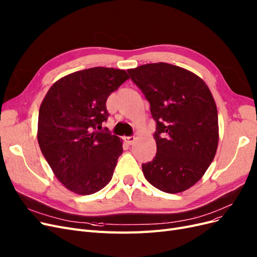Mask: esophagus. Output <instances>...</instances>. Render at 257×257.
<instances>
[{"instance_id": "1", "label": "esophagus", "mask_w": 257, "mask_h": 257, "mask_svg": "<svg viewBox=\"0 0 257 257\" xmlns=\"http://www.w3.org/2000/svg\"><path fill=\"white\" fill-rule=\"evenodd\" d=\"M137 138L136 137H126L125 138V142L128 144V145H132L136 142Z\"/></svg>"}]
</instances>
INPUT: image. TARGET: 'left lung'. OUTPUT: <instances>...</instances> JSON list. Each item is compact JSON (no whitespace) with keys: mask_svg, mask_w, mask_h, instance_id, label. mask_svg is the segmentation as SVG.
Masks as SVG:
<instances>
[{"mask_svg":"<svg viewBox=\"0 0 257 257\" xmlns=\"http://www.w3.org/2000/svg\"><path fill=\"white\" fill-rule=\"evenodd\" d=\"M128 73L157 122V155L142 165L143 174L160 191L184 192L203 177L216 155L219 126L213 95L199 76L169 63H148Z\"/></svg>","mask_w":257,"mask_h":257,"instance_id":"obj_1","label":"left lung"}]
</instances>
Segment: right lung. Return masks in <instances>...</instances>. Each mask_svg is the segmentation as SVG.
Segmentation results:
<instances>
[{
	"label": "right lung",
	"mask_w": 257,
	"mask_h": 257,
	"mask_svg": "<svg viewBox=\"0 0 257 257\" xmlns=\"http://www.w3.org/2000/svg\"><path fill=\"white\" fill-rule=\"evenodd\" d=\"M128 78L113 68L77 71L57 80L41 102L38 143L55 177L75 194L96 193L112 179L122 140L97 129L108 118V96Z\"/></svg>",
	"instance_id": "right-lung-1"
}]
</instances>
